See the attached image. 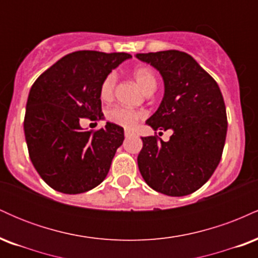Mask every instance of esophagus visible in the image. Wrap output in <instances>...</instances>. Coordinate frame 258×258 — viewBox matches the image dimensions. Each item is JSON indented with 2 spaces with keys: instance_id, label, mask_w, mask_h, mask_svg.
<instances>
[{
  "instance_id": "34e87169",
  "label": "esophagus",
  "mask_w": 258,
  "mask_h": 258,
  "mask_svg": "<svg viewBox=\"0 0 258 258\" xmlns=\"http://www.w3.org/2000/svg\"><path fill=\"white\" fill-rule=\"evenodd\" d=\"M133 135V133L130 131V130H125V137L127 138V137H131V136Z\"/></svg>"
}]
</instances>
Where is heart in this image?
I'll return each mask as SVG.
<instances>
[{"instance_id": "b5f03b06", "label": "heart", "mask_w": 258, "mask_h": 258, "mask_svg": "<svg viewBox=\"0 0 258 258\" xmlns=\"http://www.w3.org/2000/svg\"><path fill=\"white\" fill-rule=\"evenodd\" d=\"M132 76L136 80V82L139 85V87L146 92V93H150V92L155 91L158 82H156L155 74H154L150 68H136L132 72ZM115 86H116V76H115V74L106 75L99 88L100 99L104 100V102L110 100L114 97ZM142 116H143V112L133 110V109L130 108H125V106H114V108L109 109L106 111L108 120L123 127H132Z\"/></svg>"}]
</instances>
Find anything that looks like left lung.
I'll list each match as a JSON object with an SVG mask.
<instances>
[{
  "label": "left lung",
  "mask_w": 258,
  "mask_h": 258,
  "mask_svg": "<svg viewBox=\"0 0 258 258\" xmlns=\"http://www.w3.org/2000/svg\"><path fill=\"white\" fill-rule=\"evenodd\" d=\"M136 57L155 68L165 85L161 104L147 123L155 131H173L168 142L158 136L142 138L139 172L159 193H194L215 172L226 142L227 112L220 87L184 52L170 49Z\"/></svg>",
  "instance_id": "8db88e82"
}]
</instances>
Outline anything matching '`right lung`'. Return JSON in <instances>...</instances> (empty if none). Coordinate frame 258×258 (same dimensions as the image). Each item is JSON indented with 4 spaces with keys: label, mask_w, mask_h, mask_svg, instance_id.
Wrapping results in <instances>:
<instances>
[{
    "label": "right lung",
    "mask_w": 258,
    "mask_h": 258,
    "mask_svg": "<svg viewBox=\"0 0 258 258\" xmlns=\"http://www.w3.org/2000/svg\"><path fill=\"white\" fill-rule=\"evenodd\" d=\"M132 55L78 51L67 54L38 76L26 103L24 132L38 174L54 190L80 194L104 180L123 128L106 122L85 131L82 119H102L103 80Z\"/></svg>",
    "instance_id": "obj_1"
}]
</instances>
